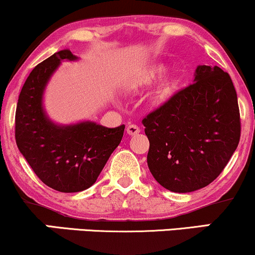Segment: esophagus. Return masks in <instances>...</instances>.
Here are the masks:
<instances>
[{"instance_id":"esophagus-1","label":"esophagus","mask_w":255,"mask_h":255,"mask_svg":"<svg viewBox=\"0 0 255 255\" xmlns=\"http://www.w3.org/2000/svg\"><path fill=\"white\" fill-rule=\"evenodd\" d=\"M127 133L129 134V135H136V134L140 133V128L135 125H129L127 127Z\"/></svg>"}]
</instances>
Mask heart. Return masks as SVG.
I'll use <instances>...</instances> for the list:
<instances>
[{
  "label": "heart",
  "mask_w": 255,
  "mask_h": 255,
  "mask_svg": "<svg viewBox=\"0 0 255 255\" xmlns=\"http://www.w3.org/2000/svg\"><path fill=\"white\" fill-rule=\"evenodd\" d=\"M166 71V67L162 63L152 64L142 71L140 74H137L135 78L131 81V86L134 89H145V87L151 86L152 84H154L156 81L164 74Z\"/></svg>",
  "instance_id": "1"
}]
</instances>
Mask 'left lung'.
Returning a JSON list of instances; mask_svg holds the SVG:
<instances>
[{"mask_svg":"<svg viewBox=\"0 0 255 255\" xmlns=\"http://www.w3.org/2000/svg\"><path fill=\"white\" fill-rule=\"evenodd\" d=\"M147 165L175 193L204 188L223 171L240 141L238 95L228 73L198 66L193 84L142 120Z\"/></svg>","mask_w":255,"mask_h":255,"instance_id":"left-lung-1","label":"left lung"}]
</instances>
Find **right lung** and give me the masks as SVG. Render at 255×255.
Returning <instances> with one entry per match:
<instances>
[{
	"mask_svg": "<svg viewBox=\"0 0 255 255\" xmlns=\"http://www.w3.org/2000/svg\"><path fill=\"white\" fill-rule=\"evenodd\" d=\"M77 60L69 50H61L34 67L20 92L15 113L20 153L43 183L62 193L90 188L125 131V125L116 128L93 121L58 125L49 118L43 105L46 85L61 62Z\"/></svg>",
	"mask_w": 255,
	"mask_h": 255,
	"instance_id": "1",
	"label": "right lung"
}]
</instances>
